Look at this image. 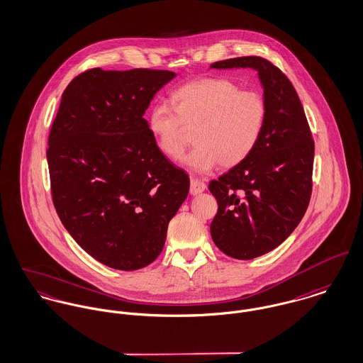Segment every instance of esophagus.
<instances>
[{
	"label": "esophagus",
	"mask_w": 363,
	"mask_h": 363,
	"mask_svg": "<svg viewBox=\"0 0 363 363\" xmlns=\"http://www.w3.org/2000/svg\"><path fill=\"white\" fill-rule=\"evenodd\" d=\"M206 189V184L198 179V177H191V183H190V194L191 196H198L201 193H203Z\"/></svg>",
	"instance_id": "obj_1"
}]
</instances>
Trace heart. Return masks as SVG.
Here are the masks:
<instances>
[{
  "label": "heart",
  "mask_w": 363,
  "mask_h": 363,
  "mask_svg": "<svg viewBox=\"0 0 363 363\" xmlns=\"http://www.w3.org/2000/svg\"><path fill=\"white\" fill-rule=\"evenodd\" d=\"M172 106L157 104L148 113V129L166 158L179 160L191 141L184 165L208 173L218 164L234 167L245 161L261 140L266 102L252 90H240L228 79L191 80L172 94Z\"/></svg>",
  "instance_id": "heart-1"
}]
</instances>
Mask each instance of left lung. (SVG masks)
I'll use <instances>...</instances> for the list:
<instances>
[{
  "mask_svg": "<svg viewBox=\"0 0 363 363\" xmlns=\"http://www.w3.org/2000/svg\"><path fill=\"white\" fill-rule=\"evenodd\" d=\"M213 69L251 67L264 87L266 123L259 143L240 165L209 183L218 201L211 223L216 247L235 259H254L279 247L303 218L312 193L315 143L297 91L261 57H240Z\"/></svg>",
  "mask_w": 363,
  "mask_h": 363,
  "instance_id": "8db88e82",
  "label": "left lung"
}]
</instances>
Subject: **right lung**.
<instances>
[{"mask_svg": "<svg viewBox=\"0 0 363 363\" xmlns=\"http://www.w3.org/2000/svg\"><path fill=\"white\" fill-rule=\"evenodd\" d=\"M174 76L152 69L83 72L67 84L50 132L57 213L74 241L112 269L152 264L189 194V174L169 162L143 118Z\"/></svg>", "mask_w": 363, "mask_h": 363, "instance_id": "1", "label": "right lung"}]
</instances>
